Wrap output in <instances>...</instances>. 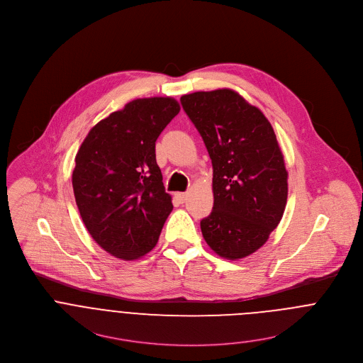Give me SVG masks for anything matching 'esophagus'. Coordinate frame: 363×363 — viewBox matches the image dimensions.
Returning <instances> with one entry per match:
<instances>
[{"label":"esophagus","mask_w":363,"mask_h":363,"mask_svg":"<svg viewBox=\"0 0 363 363\" xmlns=\"http://www.w3.org/2000/svg\"><path fill=\"white\" fill-rule=\"evenodd\" d=\"M187 197H189V193H176V194H174V198H176L179 202H182V203L187 199Z\"/></svg>","instance_id":"34e87169"}]
</instances>
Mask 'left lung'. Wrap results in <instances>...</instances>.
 Listing matches in <instances>:
<instances>
[{
	"mask_svg": "<svg viewBox=\"0 0 363 363\" xmlns=\"http://www.w3.org/2000/svg\"><path fill=\"white\" fill-rule=\"evenodd\" d=\"M212 161L213 208L201 220L206 244L235 261L259 250L280 223L289 184L284 157L261 109L230 89L180 99Z\"/></svg>",
	"mask_w": 363,
	"mask_h": 363,
	"instance_id": "8db88e82",
	"label": "left lung"
}]
</instances>
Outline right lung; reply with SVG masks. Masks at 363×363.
<instances>
[{
	"label": "right lung",
	"mask_w": 363,
	"mask_h": 363,
	"mask_svg": "<svg viewBox=\"0 0 363 363\" xmlns=\"http://www.w3.org/2000/svg\"><path fill=\"white\" fill-rule=\"evenodd\" d=\"M179 111L170 97L133 99L99 122L76 154L72 186L82 220L119 259L148 254L173 209L155 141Z\"/></svg>",
	"instance_id": "right-lung-1"
}]
</instances>
